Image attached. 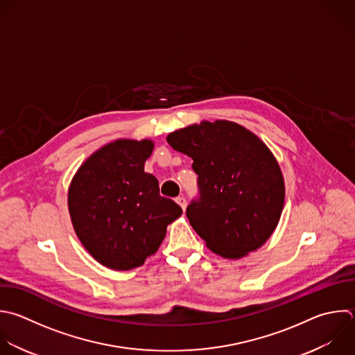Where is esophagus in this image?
<instances>
[{
  "instance_id": "obj_1",
  "label": "esophagus",
  "mask_w": 355,
  "mask_h": 355,
  "mask_svg": "<svg viewBox=\"0 0 355 355\" xmlns=\"http://www.w3.org/2000/svg\"><path fill=\"white\" fill-rule=\"evenodd\" d=\"M176 202L180 205V208L184 211L186 209V207H187V201H186V198L184 197H178L176 198Z\"/></svg>"
}]
</instances>
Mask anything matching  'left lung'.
Returning a JSON list of instances; mask_svg holds the SVG:
<instances>
[{"label":"left lung","mask_w":355,"mask_h":355,"mask_svg":"<svg viewBox=\"0 0 355 355\" xmlns=\"http://www.w3.org/2000/svg\"><path fill=\"white\" fill-rule=\"evenodd\" d=\"M172 148L193 159L200 200L186 211L215 254L239 259L262 247L284 204V179L266 144L230 121H202L168 135Z\"/></svg>","instance_id":"8db88e82"}]
</instances>
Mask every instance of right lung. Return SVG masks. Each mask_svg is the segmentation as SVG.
<instances>
[{
  "label": "right lung",
  "instance_id": "1",
  "mask_svg": "<svg viewBox=\"0 0 355 355\" xmlns=\"http://www.w3.org/2000/svg\"><path fill=\"white\" fill-rule=\"evenodd\" d=\"M150 139H118L93 153L75 173L68 208L76 236L89 254L114 270L141 266L157 252L166 227L182 208L159 196L154 175L144 172Z\"/></svg>",
  "mask_w": 355,
  "mask_h": 355
}]
</instances>
